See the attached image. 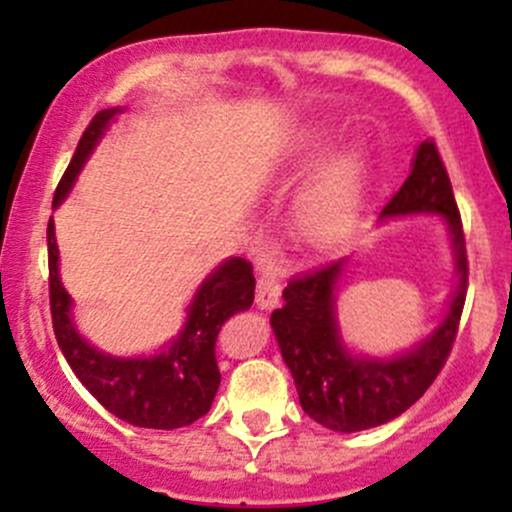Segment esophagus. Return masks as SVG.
Returning a JSON list of instances; mask_svg holds the SVG:
<instances>
[{
    "instance_id": "esophagus-1",
    "label": "esophagus",
    "mask_w": 512,
    "mask_h": 512,
    "mask_svg": "<svg viewBox=\"0 0 512 512\" xmlns=\"http://www.w3.org/2000/svg\"><path fill=\"white\" fill-rule=\"evenodd\" d=\"M282 297V282L272 270H262L257 277V294L255 302L260 309H272Z\"/></svg>"
}]
</instances>
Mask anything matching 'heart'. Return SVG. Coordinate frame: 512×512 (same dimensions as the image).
Masks as SVG:
<instances>
[{
  "mask_svg": "<svg viewBox=\"0 0 512 512\" xmlns=\"http://www.w3.org/2000/svg\"><path fill=\"white\" fill-rule=\"evenodd\" d=\"M364 180L356 153L332 160L299 200V223L314 240H334L352 223Z\"/></svg>",
  "mask_w": 512,
  "mask_h": 512,
  "instance_id": "obj_1",
  "label": "heart"
}]
</instances>
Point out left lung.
Wrapping results in <instances>:
<instances>
[{
  "label": "left lung",
  "instance_id": "obj_1",
  "mask_svg": "<svg viewBox=\"0 0 512 512\" xmlns=\"http://www.w3.org/2000/svg\"><path fill=\"white\" fill-rule=\"evenodd\" d=\"M411 213L446 218L458 267V287L446 319L414 352L379 361L356 359L342 347L334 319V285L344 260L294 275L282 294L285 304L272 312V329L297 384L299 404L324 428L354 433L404 414L436 381L456 342L468 289L466 235L433 138L418 146L411 175L384 205L381 218Z\"/></svg>",
  "mask_w": 512,
  "mask_h": 512
}]
</instances>
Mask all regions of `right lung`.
Masks as SVG:
<instances>
[{
	"label": "right lung",
	"instance_id": "right-lung-1",
	"mask_svg": "<svg viewBox=\"0 0 512 512\" xmlns=\"http://www.w3.org/2000/svg\"><path fill=\"white\" fill-rule=\"evenodd\" d=\"M116 113L118 108H108L91 118L69 168L56 185L54 208L71 190L76 173ZM46 245H49V304L56 342L74 374L98 404L131 426L158 428V431L190 426L208 414L220 386V369L215 359L220 327L232 314L250 307L255 299V275L250 262L232 257L203 282L190 304L185 329L170 344L168 352L153 359H116L89 347L74 329L69 317L71 297L59 280V265H56L59 250H56L51 220L46 227Z\"/></svg>",
	"mask_w": 512,
	"mask_h": 512
}]
</instances>
